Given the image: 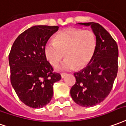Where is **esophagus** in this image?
<instances>
[{
  "label": "esophagus",
  "mask_w": 126,
  "mask_h": 126,
  "mask_svg": "<svg viewBox=\"0 0 126 126\" xmlns=\"http://www.w3.org/2000/svg\"><path fill=\"white\" fill-rule=\"evenodd\" d=\"M66 75H67L66 74H61V78H65Z\"/></svg>",
  "instance_id": "obj_1"
}]
</instances>
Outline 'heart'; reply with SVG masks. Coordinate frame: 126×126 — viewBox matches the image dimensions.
Listing matches in <instances>:
<instances>
[{"instance_id": "b5f03b06", "label": "heart", "mask_w": 126, "mask_h": 126, "mask_svg": "<svg viewBox=\"0 0 126 126\" xmlns=\"http://www.w3.org/2000/svg\"><path fill=\"white\" fill-rule=\"evenodd\" d=\"M97 40L93 31L80 29H67L58 32L54 42L45 45V57L52 66H56L63 57V62L58 70L69 71L84 68L90 63L96 50Z\"/></svg>"}]
</instances>
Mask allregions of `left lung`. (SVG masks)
<instances>
[{
  "label": "left lung",
  "mask_w": 126,
  "mask_h": 126,
  "mask_svg": "<svg viewBox=\"0 0 126 126\" xmlns=\"http://www.w3.org/2000/svg\"><path fill=\"white\" fill-rule=\"evenodd\" d=\"M91 26L97 40L96 50L89 64L74 73L75 84L70 94L77 104L84 107L96 105L109 95L118 71V46L111 35L95 22L78 23Z\"/></svg>",
  "instance_id": "8db88e82"
}]
</instances>
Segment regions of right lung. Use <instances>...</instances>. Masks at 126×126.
Returning a JSON list of instances; mask_svg holds the SVG:
<instances>
[{
    "label": "right lung",
    "mask_w": 126,
    "mask_h": 126,
    "mask_svg": "<svg viewBox=\"0 0 126 126\" xmlns=\"http://www.w3.org/2000/svg\"><path fill=\"white\" fill-rule=\"evenodd\" d=\"M58 26L38 25L24 31L15 40L9 55L11 83L26 106L42 108L53 96V84L60 80L44 54L45 45Z\"/></svg>",
    "instance_id": "obj_1"
}]
</instances>
